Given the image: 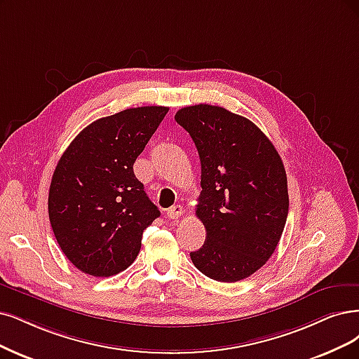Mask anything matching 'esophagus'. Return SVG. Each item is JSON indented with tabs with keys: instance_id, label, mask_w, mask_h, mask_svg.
<instances>
[{
	"instance_id": "1",
	"label": "esophagus",
	"mask_w": 359,
	"mask_h": 359,
	"mask_svg": "<svg viewBox=\"0 0 359 359\" xmlns=\"http://www.w3.org/2000/svg\"><path fill=\"white\" fill-rule=\"evenodd\" d=\"M182 215H183V207L179 205V204L177 205H172L171 208L167 210V217L171 219V220L179 219Z\"/></svg>"
}]
</instances>
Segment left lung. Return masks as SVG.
<instances>
[{
  "instance_id": "left-lung-1",
  "label": "left lung",
  "mask_w": 359,
  "mask_h": 359,
  "mask_svg": "<svg viewBox=\"0 0 359 359\" xmlns=\"http://www.w3.org/2000/svg\"><path fill=\"white\" fill-rule=\"evenodd\" d=\"M175 119L201 161L196 216L207 236L191 253L192 263L211 280L241 281L269 260L281 240L288 215L283 159L255 123L222 106H187Z\"/></svg>"
}]
</instances>
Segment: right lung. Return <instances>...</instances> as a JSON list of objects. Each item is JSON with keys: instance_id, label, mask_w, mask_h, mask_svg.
Instances as JSON below:
<instances>
[{"instance_id": "right-lung-1", "label": "right lung", "mask_w": 359, "mask_h": 359, "mask_svg": "<svg viewBox=\"0 0 359 359\" xmlns=\"http://www.w3.org/2000/svg\"><path fill=\"white\" fill-rule=\"evenodd\" d=\"M168 108L140 106L97 119L56 165L48 217L63 255L93 276H111L137 257L143 231L159 217L133 171Z\"/></svg>"}]
</instances>
